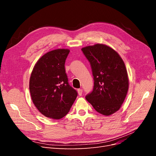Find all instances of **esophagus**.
I'll return each mask as SVG.
<instances>
[{"instance_id":"esophagus-1","label":"esophagus","mask_w":156,"mask_h":156,"mask_svg":"<svg viewBox=\"0 0 156 156\" xmlns=\"http://www.w3.org/2000/svg\"><path fill=\"white\" fill-rule=\"evenodd\" d=\"M77 92H78V94L79 96L82 95V94H83V90L82 89H78Z\"/></svg>"}]
</instances>
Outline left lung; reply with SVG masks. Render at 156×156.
I'll use <instances>...</instances> for the list:
<instances>
[{"mask_svg": "<svg viewBox=\"0 0 156 156\" xmlns=\"http://www.w3.org/2000/svg\"><path fill=\"white\" fill-rule=\"evenodd\" d=\"M81 50L90 64L94 81L86 100L97 112L109 116L120 109L128 90L125 64L119 53L106 45L98 44Z\"/></svg>", "mask_w": 156, "mask_h": 156, "instance_id": "1", "label": "left lung"}]
</instances>
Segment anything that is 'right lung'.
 Segmentation results:
<instances>
[{
	"mask_svg": "<svg viewBox=\"0 0 156 156\" xmlns=\"http://www.w3.org/2000/svg\"><path fill=\"white\" fill-rule=\"evenodd\" d=\"M69 53L66 49L48 52L37 60L30 75L33 103L42 115L53 119L66 115L77 96L66 73L64 64Z\"/></svg>",
	"mask_w": 156,
	"mask_h": 156,
	"instance_id": "obj_1",
	"label": "right lung"
}]
</instances>
